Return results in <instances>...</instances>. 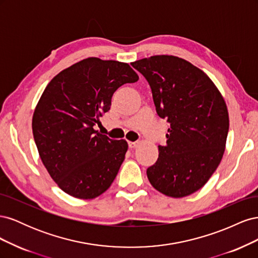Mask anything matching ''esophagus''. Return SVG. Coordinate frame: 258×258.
Masks as SVG:
<instances>
[{"label":"esophagus","instance_id":"obj_1","mask_svg":"<svg viewBox=\"0 0 258 258\" xmlns=\"http://www.w3.org/2000/svg\"><path fill=\"white\" fill-rule=\"evenodd\" d=\"M128 144H129L130 148H135L139 145V142H128Z\"/></svg>","mask_w":258,"mask_h":258}]
</instances>
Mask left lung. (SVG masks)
<instances>
[{
  "mask_svg": "<svg viewBox=\"0 0 258 258\" xmlns=\"http://www.w3.org/2000/svg\"><path fill=\"white\" fill-rule=\"evenodd\" d=\"M151 86L156 112L170 123L167 144L158 146L146 170L155 189L172 198L199 190L220 165L229 129L227 105L210 77L175 56L132 62Z\"/></svg>",
  "mask_w": 258,
  "mask_h": 258,
  "instance_id": "1",
  "label": "left lung"
}]
</instances>
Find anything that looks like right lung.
Here are the masks:
<instances>
[{
    "mask_svg": "<svg viewBox=\"0 0 258 258\" xmlns=\"http://www.w3.org/2000/svg\"><path fill=\"white\" fill-rule=\"evenodd\" d=\"M138 80L128 63L90 57L46 86L33 113V137L46 170L70 196L93 199L113 183L128 143L93 126L110 110L113 93Z\"/></svg>",
    "mask_w": 258,
    "mask_h": 258,
    "instance_id": "right-lung-1",
    "label": "right lung"
}]
</instances>
